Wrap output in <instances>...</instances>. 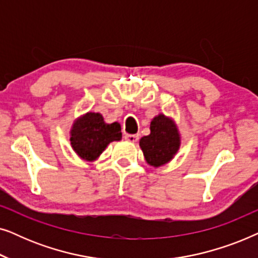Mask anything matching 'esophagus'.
<instances>
[{
  "mask_svg": "<svg viewBox=\"0 0 258 258\" xmlns=\"http://www.w3.org/2000/svg\"><path fill=\"white\" fill-rule=\"evenodd\" d=\"M124 139L128 141V142L136 143L137 141H139V135H129V134H126V135L124 136Z\"/></svg>",
  "mask_w": 258,
  "mask_h": 258,
  "instance_id": "34e87169",
  "label": "esophagus"
}]
</instances>
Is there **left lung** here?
<instances>
[{"mask_svg": "<svg viewBox=\"0 0 258 258\" xmlns=\"http://www.w3.org/2000/svg\"><path fill=\"white\" fill-rule=\"evenodd\" d=\"M147 163L158 168L170 162L181 147V136L175 121L164 114L151 119L150 134L140 140Z\"/></svg>", "mask_w": 258, "mask_h": 258, "instance_id": "left-lung-1", "label": "left lung"}]
</instances>
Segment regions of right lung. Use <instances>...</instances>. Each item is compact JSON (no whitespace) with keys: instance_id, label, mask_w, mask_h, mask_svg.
Instances as JSON below:
<instances>
[{"instance_id":"add662e5","label":"right lung","mask_w":258,"mask_h":258,"mask_svg":"<svg viewBox=\"0 0 258 258\" xmlns=\"http://www.w3.org/2000/svg\"><path fill=\"white\" fill-rule=\"evenodd\" d=\"M122 139L119 123H105L100 112H87L74 121L70 129L73 150L84 161H95L108 144Z\"/></svg>"}]
</instances>
